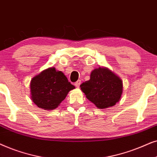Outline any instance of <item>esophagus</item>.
<instances>
[{"instance_id":"34e87169","label":"esophagus","mask_w":157,"mask_h":157,"mask_svg":"<svg viewBox=\"0 0 157 157\" xmlns=\"http://www.w3.org/2000/svg\"><path fill=\"white\" fill-rule=\"evenodd\" d=\"M80 84H81V80H77L76 82H75V86H76L77 87H80Z\"/></svg>"}]
</instances>
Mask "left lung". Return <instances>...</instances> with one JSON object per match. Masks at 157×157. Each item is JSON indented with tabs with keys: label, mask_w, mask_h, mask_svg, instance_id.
Returning <instances> with one entry per match:
<instances>
[{
	"label": "left lung",
	"mask_w": 157,
	"mask_h": 157,
	"mask_svg": "<svg viewBox=\"0 0 157 157\" xmlns=\"http://www.w3.org/2000/svg\"><path fill=\"white\" fill-rule=\"evenodd\" d=\"M86 98L99 109L114 106L121 100L123 81L108 67H99L91 72L90 80L80 85Z\"/></svg>",
	"instance_id": "left-lung-1"
}]
</instances>
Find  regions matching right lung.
I'll use <instances>...</instances> for the list:
<instances>
[{
	"instance_id": "obj_1",
	"label": "right lung",
	"mask_w": 157,
	"mask_h": 157,
	"mask_svg": "<svg viewBox=\"0 0 157 157\" xmlns=\"http://www.w3.org/2000/svg\"><path fill=\"white\" fill-rule=\"evenodd\" d=\"M75 87L61 71L49 67L31 79V98L33 103L44 110L57 108Z\"/></svg>"
}]
</instances>
